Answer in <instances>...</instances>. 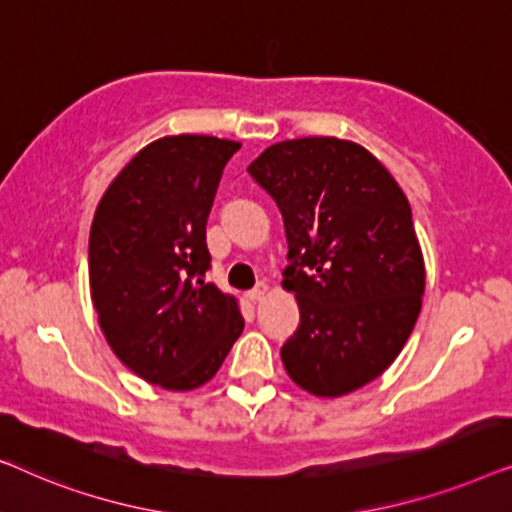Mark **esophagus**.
<instances>
[{
	"label": "esophagus",
	"mask_w": 512,
	"mask_h": 512,
	"mask_svg": "<svg viewBox=\"0 0 512 512\" xmlns=\"http://www.w3.org/2000/svg\"><path fill=\"white\" fill-rule=\"evenodd\" d=\"M268 291H270V286L265 284V282H258L254 289H251L249 293H247V298L249 300H254V303H258V300H263L265 296H268Z\"/></svg>",
	"instance_id": "obj_1"
}]
</instances>
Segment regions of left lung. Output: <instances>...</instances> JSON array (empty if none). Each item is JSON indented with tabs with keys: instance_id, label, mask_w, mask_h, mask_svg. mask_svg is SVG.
Listing matches in <instances>:
<instances>
[{
	"instance_id": "obj_1",
	"label": "left lung",
	"mask_w": 512,
	"mask_h": 512,
	"mask_svg": "<svg viewBox=\"0 0 512 512\" xmlns=\"http://www.w3.org/2000/svg\"><path fill=\"white\" fill-rule=\"evenodd\" d=\"M247 170L277 202L289 242L282 286L296 293L300 326L282 347L286 373L312 396L352 394L394 363L422 310L410 202L349 139H286Z\"/></svg>"
}]
</instances>
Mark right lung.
I'll return each mask as SVG.
<instances>
[{
    "label": "right lung",
    "mask_w": 512,
    "mask_h": 512,
    "mask_svg": "<svg viewBox=\"0 0 512 512\" xmlns=\"http://www.w3.org/2000/svg\"><path fill=\"white\" fill-rule=\"evenodd\" d=\"M240 142L170 135L146 144L95 209L90 298L111 352L167 391L212 380L244 319L237 298L205 282V226Z\"/></svg>",
    "instance_id": "obj_1"
}]
</instances>
